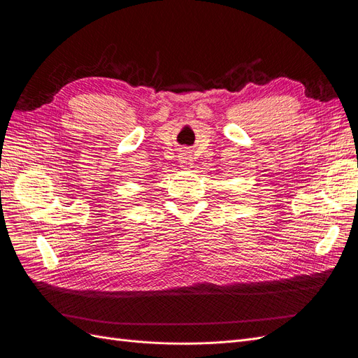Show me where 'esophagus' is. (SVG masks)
I'll return each instance as SVG.
<instances>
[{
	"mask_svg": "<svg viewBox=\"0 0 358 358\" xmlns=\"http://www.w3.org/2000/svg\"><path fill=\"white\" fill-rule=\"evenodd\" d=\"M190 162H192V160H190L189 152H187V151H182L181 155H180V163H181V165H182V166H187Z\"/></svg>",
	"mask_w": 358,
	"mask_h": 358,
	"instance_id": "esophagus-1",
	"label": "esophagus"
}]
</instances>
